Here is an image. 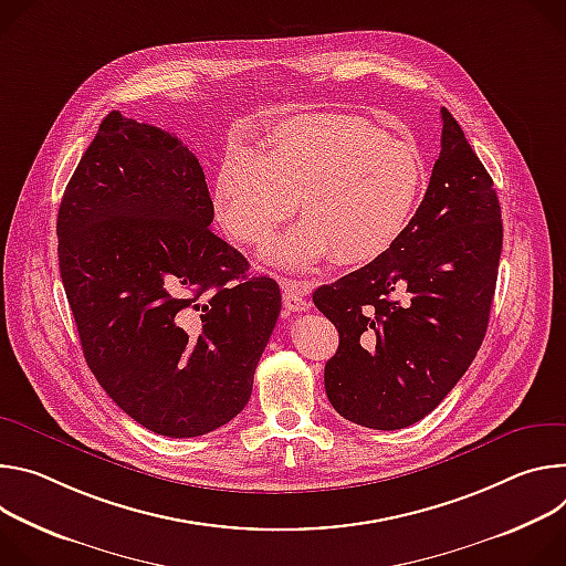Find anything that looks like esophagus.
I'll return each instance as SVG.
<instances>
[{
    "mask_svg": "<svg viewBox=\"0 0 566 566\" xmlns=\"http://www.w3.org/2000/svg\"><path fill=\"white\" fill-rule=\"evenodd\" d=\"M283 285V305L290 312H303L307 310V301H305V292L307 285L301 281H292V279H281Z\"/></svg>",
    "mask_w": 566,
    "mask_h": 566,
    "instance_id": "34e87169",
    "label": "esophagus"
}]
</instances>
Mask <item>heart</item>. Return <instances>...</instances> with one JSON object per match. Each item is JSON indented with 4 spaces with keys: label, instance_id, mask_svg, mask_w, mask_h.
Here are the masks:
<instances>
[{
    "label": "heart",
    "instance_id": "heart-1",
    "mask_svg": "<svg viewBox=\"0 0 566 566\" xmlns=\"http://www.w3.org/2000/svg\"><path fill=\"white\" fill-rule=\"evenodd\" d=\"M424 184L418 150L359 116L301 114L270 133L265 150L235 146L220 164L213 205L222 229L261 244L292 218L305 220L268 249L287 270L335 254L364 265L398 242Z\"/></svg>",
    "mask_w": 566,
    "mask_h": 566
}]
</instances>
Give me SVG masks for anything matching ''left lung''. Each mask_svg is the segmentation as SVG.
Here are the masks:
<instances>
[{
	"mask_svg": "<svg viewBox=\"0 0 566 566\" xmlns=\"http://www.w3.org/2000/svg\"><path fill=\"white\" fill-rule=\"evenodd\" d=\"M441 118V155L398 242L312 294L339 333L324 370L328 400L370 429H402L433 411L488 331L501 207L457 118L446 107Z\"/></svg>",
	"mask_w": 566,
	"mask_h": 566,
	"instance_id": "obj_1",
	"label": "left lung"
}]
</instances>
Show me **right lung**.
I'll return each mask as SVG.
<instances>
[{"label":"right lung","mask_w":566,"mask_h":566,"mask_svg":"<svg viewBox=\"0 0 566 566\" xmlns=\"http://www.w3.org/2000/svg\"><path fill=\"white\" fill-rule=\"evenodd\" d=\"M198 157L109 112L57 211V261L83 355L146 429L191 438L235 418L281 312L270 276L211 231Z\"/></svg>","instance_id":"obj_1"}]
</instances>
